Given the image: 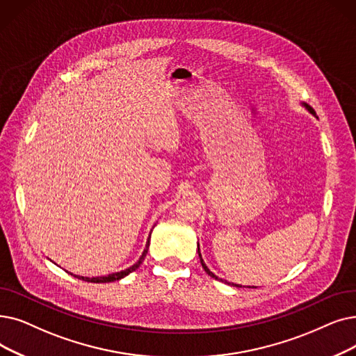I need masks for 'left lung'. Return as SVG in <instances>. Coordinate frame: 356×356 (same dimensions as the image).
<instances>
[{
    "instance_id": "left-lung-1",
    "label": "left lung",
    "mask_w": 356,
    "mask_h": 356,
    "mask_svg": "<svg viewBox=\"0 0 356 356\" xmlns=\"http://www.w3.org/2000/svg\"><path fill=\"white\" fill-rule=\"evenodd\" d=\"M307 109H308V111H310V112H312L313 115H316V112H314V109H313V107H310V106H307ZM199 256H200V253H199ZM200 264H202V268L205 269V272H207V273H208V275H209L211 277H215V280H218V276H216V275H213V273H212V272H211V270H209V269L207 268V265L204 264V260H202V257H200ZM236 286H240V285H236Z\"/></svg>"
}]
</instances>
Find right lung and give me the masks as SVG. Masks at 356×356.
I'll list each match as a JSON object with an SVG mask.
<instances>
[{"label": "right lung", "instance_id": "right-lung-1", "mask_svg": "<svg viewBox=\"0 0 356 356\" xmlns=\"http://www.w3.org/2000/svg\"><path fill=\"white\" fill-rule=\"evenodd\" d=\"M148 245H149V240H148V243H147V249L144 250V253H143V256L140 257V260H138L134 266L128 268L127 270L116 272V273L107 275V276H99V277H84V276H76V275H74V276L79 277V280L86 281V282H95V284H104V282H115V281H119V280H122V277H125L127 275H129L131 272H134V270H136L138 268H140V265L143 264V260L145 259V256H147V253H148Z\"/></svg>", "mask_w": 356, "mask_h": 356}]
</instances>
